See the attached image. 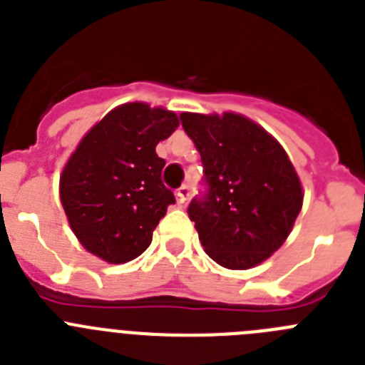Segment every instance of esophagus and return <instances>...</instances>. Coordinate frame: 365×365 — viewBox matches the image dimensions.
Masks as SVG:
<instances>
[{
  "instance_id": "1",
  "label": "esophagus",
  "mask_w": 365,
  "mask_h": 365,
  "mask_svg": "<svg viewBox=\"0 0 365 365\" xmlns=\"http://www.w3.org/2000/svg\"><path fill=\"white\" fill-rule=\"evenodd\" d=\"M190 193H192V190H190V186H180L179 190L175 192V197H177V202H179V206H185L186 201L190 199Z\"/></svg>"
}]
</instances>
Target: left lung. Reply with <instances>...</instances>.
<instances>
[{
	"mask_svg": "<svg viewBox=\"0 0 365 365\" xmlns=\"http://www.w3.org/2000/svg\"><path fill=\"white\" fill-rule=\"evenodd\" d=\"M180 122L205 173V193L188 206L205 252L225 269L259 265L302 210L294 166L278 140L243 115L180 113Z\"/></svg>",
	"mask_w": 365,
	"mask_h": 365,
	"instance_id": "left-lung-1",
	"label": "left lung"
}]
</instances>
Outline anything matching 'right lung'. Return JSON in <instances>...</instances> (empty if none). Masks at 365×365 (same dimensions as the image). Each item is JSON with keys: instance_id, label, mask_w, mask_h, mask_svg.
Here are the masks:
<instances>
[{"instance_id": "obj_1", "label": "right lung", "mask_w": 365, "mask_h": 365, "mask_svg": "<svg viewBox=\"0 0 365 365\" xmlns=\"http://www.w3.org/2000/svg\"><path fill=\"white\" fill-rule=\"evenodd\" d=\"M179 125L173 111L131 102L87 131L60 177V199L82 247L108 263L135 259L175 202L155 148Z\"/></svg>"}]
</instances>
